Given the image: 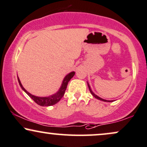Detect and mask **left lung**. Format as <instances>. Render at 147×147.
Listing matches in <instances>:
<instances>
[{
	"label": "left lung",
	"instance_id": "1",
	"mask_svg": "<svg viewBox=\"0 0 147 147\" xmlns=\"http://www.w3.org/2000/svg\"><path fill=\"white\" fill-rule=\"evenodd\" d=\"M88 88H89V90H90V93L92 94V96L94 97H95V98H97V99L102 100V101H105V102H112V100H105V99H102V98H100V97L98 96H97V95L95 94L92 91V90H91V88H90V85H89V84H88Z\"/></svg>",
	"mask_w": 147,
	"mask_h": 147
}]
</instances>
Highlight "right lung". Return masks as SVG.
Returning <instances> with one entry per match:
<instances>
[{"label": "right lung", "instance_id": "1", "mask_svg": "<svg viewBox=\"0 0 147 147\" xmlns=\"http://www.w3.org/2000/svg\"><path fill=\"white\" fill-rule=\"evenodd\" d=\"M75 72H71L69 74H68V75L64 77V79H63L61 87H60V88L59 89V91H58L57 93L55 94H53L49 96H45V97L36 96H34V95L31 94H30L29 92H27L25 89H24V87L22 86V84H21L20 79L18 78V83L19 84H20L21 88H22L23 90L27 94L29 95V96L31 97V98H32V99L34 100L37 104H38V105L40 106H51V105H53L55 104H56L57 102H59L60 99L62 98L63 95H64L65 91H66V90L67 86H68L69 81L73 77V76L75 75Z\"/></svg>", "mask_w": 147, "mask_h": 147}]
</instances>
